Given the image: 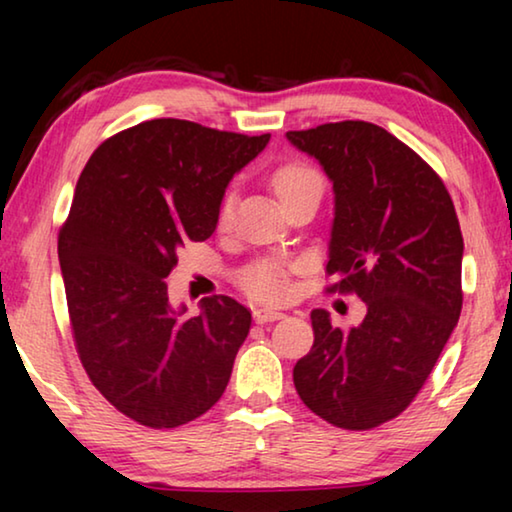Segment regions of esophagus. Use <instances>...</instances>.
<instances>
[{
    "label": "esophagus",
    "mask_w": 512,
    "mask_h": 512,
    "mask_svg": "<svg viewBox=\"0 0 512 512\" xmlns=\"http://www.w3.org/2000/svg\"><path fill=\"white\" fill-rule=\"evenodd\" d=\"M253 316H255L257 323H273V320H280L284 314H282V311H277V309L257 307V309H253Z\"/></svg>",
    "instance_id": "esophagus-1"
}]
</instances>
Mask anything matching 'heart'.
Returning a JSON list of instances; mask_svg holds the SVG:
<instances>
[{
  "label": "heart",
  "instance_id": "heart-1",
  "mask_svg": "<svg viewBox=\"0 0 512 512\" xmlns=\"http://www.w3.org/2000/svg\"><path fill=\"white\" fill-rule=\"evenodd\" d=\"M314 183H323V180H320L318 171L305 162L282 164V167H277L271 176L273 192L277 198H280L282 205L289 203L293 196L300 194L302 189ZM228 216H230V203L225 201L219 216L221 223L228 221ZM241 282H244V289L250 293V296L257 300H280L284 298V293H287V273H284V268L280 264H273V262L250 266Z\"/></svg>",
  "mask_w": 512,
  "mask_h": 512
}]
</instances>
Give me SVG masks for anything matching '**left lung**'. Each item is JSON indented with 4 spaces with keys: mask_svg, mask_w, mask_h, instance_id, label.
Returning a JSON list of instances; mask_svg holds the SVG:
<instances>
[{
    "mask_svg": "<svg viewBox=\"0 0 512 512\" xmlns=\"http://www.w3.org/2000/svg\"><path fill=\"white\" fill-rule=\"evenodd\" d=\"M287 140L334 185L329 289L368 307L348 329L311 311L314 345L293 384L334 427L375 429L415 400L461 316V225L438 173L377 124L336 121Z\"/></svg>",
    "mask_w": 512,
    "mask_h": 512,
    "instance_id": "1",
    "label": "left lung"
}]
</instances>
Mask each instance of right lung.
Segmentation results:
<instances>
[{
	"instance_id": "obj_1",
	"label": "right lung",
	"mask_w": 512,
	"mask_h": 512,
	"mask_svg": "<svg viewBox=\"0 0 512 512\" xmlns=\"http://www.w3.org/2000/svg\"><path fill=\"white\" fill-rule=\"evenodd\" d=\"M271 135L151 119L90 155L58 235L76 352L97 391L151 429L196 420L219 402L250 329L230 296L173 309L167 282L178 250L205 241L225 187Z\"/></svg>"
}]
</instances>
